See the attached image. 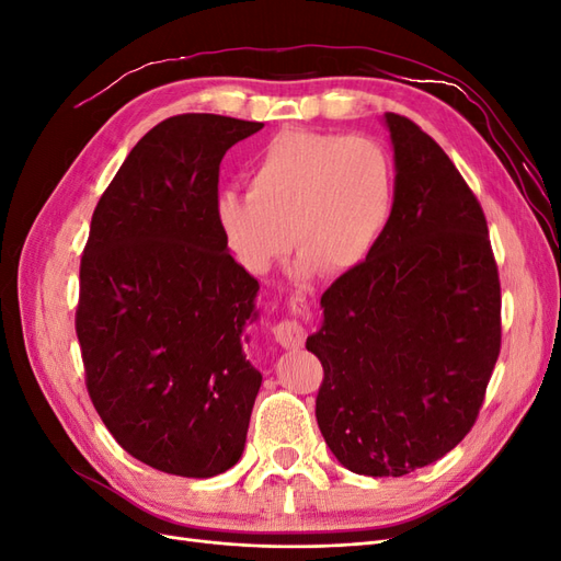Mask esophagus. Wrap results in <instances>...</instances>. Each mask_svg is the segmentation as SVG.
Instances as JSON below:
<instances>
[{
  "label": "esophagus",
  "mask_w": 561,
  "mask_h": 561,
  "mask_svg": "<svg viewBox=\"0 0 561 561\" xmlns=\"http://www.w3.org/2000/svg\"><path fill=\"white\" fill-rule=\"evenodd\" d=\"M290 307H293L295 318L280 320L278 325L274 328V336H276V342L280 346H285V348H299L304 344V339H307V328H304L301 320H297V318L307 313V309H309L307 307V297L295 295L290 299Z\"/></svg>",
  "instance_id": "1"
}]
</instances>
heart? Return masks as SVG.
Listing matches in <instances>:
<instances>
[{
  "label": "heart",
  "mask_w": 561,
  "mask_h": 561,
  "mask_svg": "<svg viewBox=\"0 0 561 561\" xmlns=\"http://www.w3.org/2000/svg\"><path fill=\"white\" fill-rule=\"evenodd\" d=\"M393 190V159L379 140L285 130L254 159L248 194L217 196L215 219L233 260L250 274L268 271L290 241L301 252V274L316 266L346 274L381 239Z\"/></svg>",
  "instance_id": "b5f03b06"
}]
</instances>
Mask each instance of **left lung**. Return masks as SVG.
<instances>
[{
  "label": "left lung",
  "instance_id": "1",
  "mask_svg": "<svg viewBox=\"0 0 561 561\" xmlns=\"http://www.w3.org/2000/svg\"><path fill=\"white\" fill-rule=\"evenodd\" d=\"M393 208L369 257L322 295L307 339L325 379L318 428L336 461L400 478L451 451L480 414L501 351L486 219L431 135L386 112Z\"/></svg>",
  "mask_w": 561,
  "mask_h": 561
}]
</instances>
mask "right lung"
Segmentation results:
<instances>
[{
    "label": "right lung",
    "instance_id": "right-lung-1",
    "mask_svg": "<svg viewBox=\"0 0 561 561\" xmlns=\"http://www.w3.org/2000/svg\"><path fill=\"white\" fill-rule=\"evenodd\" d=\"M262 126L180 114L151 128L98 201L81 257L89 396L130 456L180 478L239 463L262 386L245 358L260 283L215 219L222 157Z\"/></svg>",
    "mask_w": 561,
    "mask_h": 561
}]
</instances>
